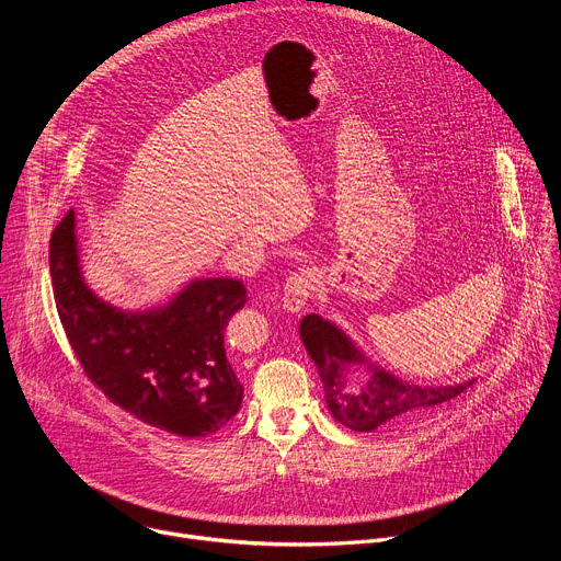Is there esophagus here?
Instances as JSON below:
<instances>
[{"label": "esophagus", "instance_id": "1", "mask_svg": "<svg viewBox=\"0 0 561 561\" xmlns=\"http://www.w3.org/2000/svg\"><path fill=\"white\" fill-rule=\"evenodd\" d=\"M314 284H317V277H314V271L310 268H304V271H297L293 273L286 284H284V297H282V306L286 312L295 314V312H301L314 290Z\"/></svg>", "mask_w": 561, "mask_h": 561}]
</instances>
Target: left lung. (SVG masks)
I'll list each match as a JSON object with an SVG mask.
<instances>
[{
    "label": "left lung",
    "mask_w": 561,
    "mask_h": 561,
    "mask_svg": "<svg viewBox=\"0 0 561 561\" xmlns=\"http://www.w3.org/2000/svg\"><path fill=\"white\" fill-rule=\"evenodd\" d=\"M299 337L322 377L331 415L357 433L409 420L448 402L477 381L472 377L453 386L409 383L370 362L337 324L314 312L301 319Z\"/></svg>",
    "instance_id": "obj_1"
}]
</instances>
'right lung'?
I'll return each instance as SVG.
<instances>
[{
	"mask_svg": "<svg viewBox=\"0 0 561 561\" xmlns=\"http://www.w3.org/2000/svg\"><path fill=\"white\" fill-rule=\"evenodd\" d=\"M48 262L66 337L113 404L180 437L213 435L237 415L244 388L226 359L224 331L247 301L242 282L202 277L164 304L113 306L84 279L75 210L53 230Z\"/></svg>",
	"mask_w": 561,
	"mask_h": 561,
	"instance_id": "1",
	"label": "right lung"
}]
</instances>
